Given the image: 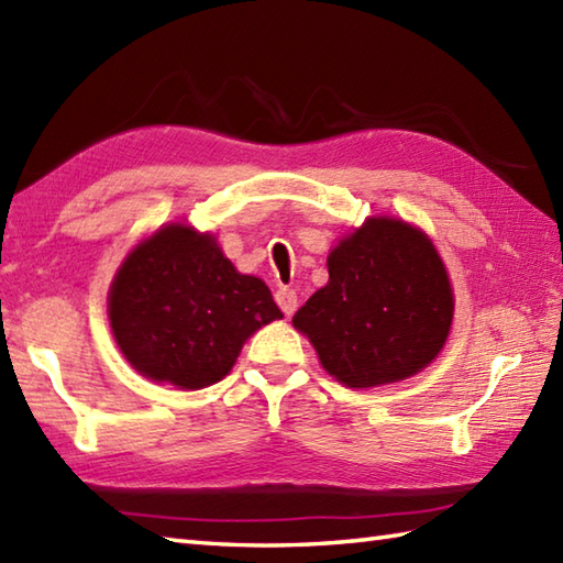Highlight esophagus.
Wrapping results in <instances>:
<instances>
[{
    "instance_id": "1",
    "label": "esophagus",
    "mask_w": 563,
    "mask_h": 563,
    "mask_svg": "<svg viewBox=\"0 0 563 563\" xmlns=\"http://www.w3.org/2000/svg\"><path fill=\"white\" fill-rule=\"evenodd\" d=\"M275 302H278V307L283 309L285 314H292L297 309V292L290 290V288H280L278 292H275Z\"/></svg>"
}]
</instances>
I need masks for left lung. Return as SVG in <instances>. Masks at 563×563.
I'll list each match as a JSON object with an SVG mask.
<instances>
[{
    "instance_id": "8db88e82",
    "label": "left lung",
    "mask_w": 563,
    "mask_h": 563,
    "mask_svg": "<svg viewBox=\"0 0 563 563\" xmlns=\"http://www.w3.org/2000/svg\"><path fill=\"white\" fill-rule=\"evenodd\" d=\"M329 283L292 327L345 387L421 373L448 341L454 312L445 263L428 234L397 218H367L331 249Z\"/></svg>"
}]
</instances>
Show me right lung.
<instances>
[{
  "label": "right lung",
  "instance_id": "add662e5",
  "mask_svg": "<svg viewBox=\"0 0 563 563\" xmlns=\"http://www.w3.org/2000/svg\"><path fill=\"white\" fill-rule=\"evenodd\" d=\"M109 319L118 349L140 375L202 389L230 373L251 333L283 312L268 285L239 273L218 239L172 222L121 263Z\"/></svg>",
  "mask_w": 563,
  "mask_h": 563
}]
</instances>
